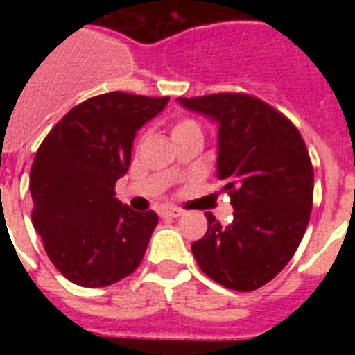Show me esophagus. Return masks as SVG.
I'll return each mask as SVG.
<instances>
[{"instance_id": "34e87169", "label": "esophagus", "mask_w": 355, "mask_h": 355, "mask_svg": "<svg viewBox=\"0 0 355 355\" xmlns=\"http://www.w3.org/2000/svg\"><path fill=\"white\" fill-rule=\"evenodd\" d=\"M162 219H175V217L182 216V210L180 208H169V206H162L160 210H158Z\"/></svg>"}]
</instances>
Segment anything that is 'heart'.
I'll return each instance as SVG.
<instances>
[{"label":"heart","instance_id":"b5f03b06","mask_svg":"<svg viewBox=\"0 0 355 355\" xmlns=\"http://www.w3.org/2000/svg\"><path fill=\"white\" fill-rule=\"evenodd\" d=\"M193 128H200L199 123L195 121V119H191V118L175 119V123H173V127H171L173 138H175V136H178V134H184V132H188V130H193Z\"/></svg>","mask_w":355,"mask_h":355}]
</instances>
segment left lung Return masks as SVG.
<instances>
[{
    "instance_id": "1",
    "label": "left lung",
    "mask_w": 355,
    "mask_h": 355,
    "mask_svg": "<svg viewBox=\"0 0 355 355\" xmlns=\"http://www.w3.org/2000/svg\"><path fill=\"white\" fill-rule=\"evenodd\" d=\"M219 123L217 173L230 195L234 219L210 211L208 230L191 245L208 278L234 291L269 284L297 252L313 208V166L298 128L250 94L180 97Z\"/></svg>"
}]
</instances>
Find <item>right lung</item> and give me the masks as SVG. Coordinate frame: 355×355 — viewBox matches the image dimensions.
<instances>
[{"label": "right lung", "mask_w": 355, "mask_h": 355, "mask_svg": "<svg viewBox=\"0 0 355 355\" xmlns=\"http://www.w3.org/2000/svg\"><path fill=\"white\" fill-rule=\"evenodd\" d=\"M167 101L127 92L90 97L36 150L29 178L33 227L51 263L77 286L116 284L144 259L158 216L130 210L114 195L130 164L136 130Z\"/></svg>", "instance_id": "right-lung-1"}]
</instances>
